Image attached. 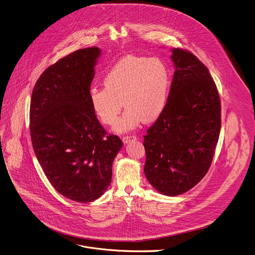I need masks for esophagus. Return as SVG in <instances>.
I'll return each instance as SVG.
<instances>
[{"mask_svg":"<svg viewBox=\"0 0 255 255\" xmlns=\"http://www.w3.org/2000/svg\"><path fill=\"white\" fill-rule=\"evenodd\" d=\"M137 139V137L136 136H134V135H132V136H125V137H123L122 138V141H123V143L124 144H127V143H129L130 141H132V140H136Z\"/></svg>","mask_w":255,"mask_h":255,"instance_id":"esophagus-1","label":"esophagus"}]
</instances>
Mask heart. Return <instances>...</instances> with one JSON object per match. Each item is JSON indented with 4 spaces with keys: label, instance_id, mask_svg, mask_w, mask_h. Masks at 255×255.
I'll use <instances>...</instances> for the list:
<instances>
[{
    "label": "heart",
    "instance_id": "heart-1",
    "mask_svg": "<svg viewBox=\"0 0 255 255\" xmlns=\"http://www.w3.org/2000/svg\"><path fill=\"white\" fill-rule=\"evenodd\" d=\"M104 87H92L89 100L93 112L105 125H112L123 103L127 110L115 131L135 129L143 119L152 122L164 112L171 88V73L160 58L127 55L105 74Z\"/></svg>",
    "mask_w": 255,
    "mask_h": 255
}]
</instances>
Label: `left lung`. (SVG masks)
I'll return each mask as SVG.
<instances>
[{
	"mask_svg": "<svg viewBox=\"0 0 255 255\" xmlns=\"http://www.w3.org/2000/svg\"><path fill=\"white\" fill-rule=\"evenodd\" d=\"M175 73L167 106L147 130L145 176L175 197L208 173L221 132V99L208 67L192 52L172 49Z\"/></svg>",
	"mask_w": 255,
	"mask_h": 255,
	"instance_id": "left-lung-1",
	"label": "left lung"
}]
</instances>
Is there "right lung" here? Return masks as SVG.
Listing matches in <instances>:
<instances>
[{
  "label": "right lung",
  "mask_w": 255,
  "mask_h": 255,
  "mask_svg": "<svg viewBox=\"0 0 255 255\" xmlns=\"http://www.w3.org/2000/svg\"><path fill=\"white\" fill-rule=\"evenodd\" d=\"M96 46L78 49L48 66L31 94L29 131L47 180L63 197L92 202L107 190L123 143L107 135L92 110L89 92Z\"/></svg>",
  "instance_id": "add662e5"
}]
</instances>
